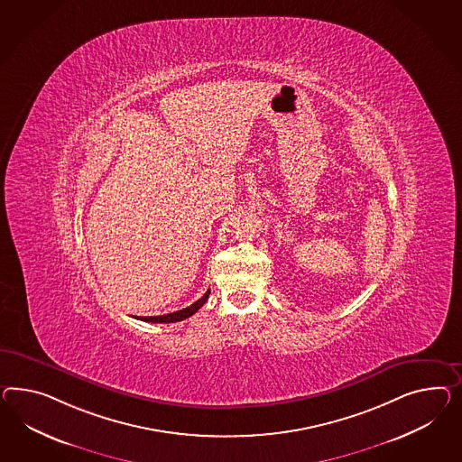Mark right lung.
<instances>
[{
    "label": "right lung",
    "mask_w": 462,
    "mask_h": 462,
    "mask_svg": "<svg viewBox=\"0 0 462 462\" xmlns=\"http://www.w3.org/2000/svg\"><path fill=\"white\" fill-rule=\"evenodd\" d=\"M210 296V291H207L197 302H193L191 306H188L181 311L170 312V314H162V316H150V318H141L143 321H150V323H176V321H183L189 316H193L195 312L199 311V308L207 302Z\"/></svg>",
    "instance_id": "add662e5"
}]
</instances>
